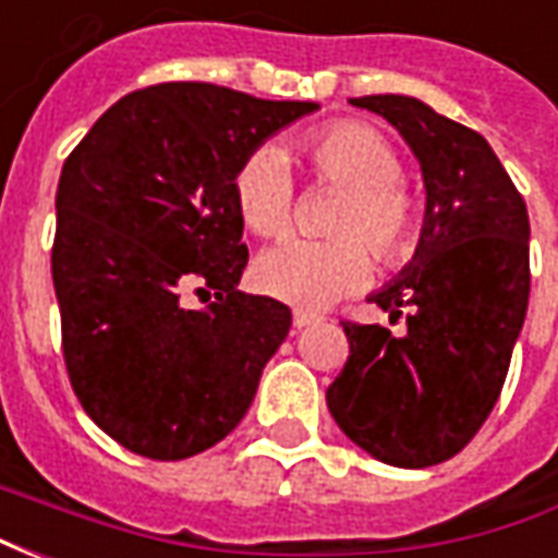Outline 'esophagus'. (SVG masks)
<instances>
[{
	"label": "esophagus",
	"mask_w": 558,
	"mask_h": 558,
	"mask_svg": "<svg viewBox=\"0 0 558 558\" xmlns=\"http://www.w3.org/2000/svg\"><path fill=\"white\" fill-rule=\"evenodd\" d=\"M316 316L314 314H304V311H295V316H292V331H302V328L314 326Z\"/></svg>",
	"instance_id": "obj_1"
}]
</instances>
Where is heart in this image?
<instances>
[{"instance_id":"1","label":"heart","mask_w":558,"mask_h":558,"mask_svg":"<svg viewBox=\"0 0 558 558\" xmlns=\"http://www.w3.org/2000/svg\"><path fill=\"white\" fill-rule=\"evenodd\" d=\"M302 155L316 179L350 187L331 232L338 239H292L256 259L259 290L302 311H323L362 290L374 275V254L386 266L410 263L421 239L418 203L403 191V158L395 143L367 122H335L302 140ZM239 218L263 239L292 227L295 179L287 151L259 146L232 175Z\"/></svg>"}]
</instances>
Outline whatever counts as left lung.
<instances>
[{"instance_id":"obj_1","label":"left lung","mask_w":558,"mask_h":558,"mask_svg":"<svg viewBox=\"0 0 558 558\" xmlns=\"http://www.w3.org/2000/svg\"><path fill=\"white\" fill-rule=\"evenodd\" d=\"M383 116L418 158L427 206L412 263L371 295L407 335L343 323L350 359L328 386L338 427L400 469L436 466L499 400L529 304V215L478 131L418 98H350Z\"/></svg>"}]
</instances>
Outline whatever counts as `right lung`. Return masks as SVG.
I'll list each match as a JSON object with an SVG mask.
<instances>
[{
    "label": "right lung",
    "instance_id": "right-lung-1",
    "mask_svg": "<svg viewBox=\"0 0 558 558\" xmlns=\"http://www.w3.org/2000/svg\"><path fill=\"white\" fill-rule=\"evenodd\" d=\"M314 110L160 83L116 101L68 155L53 239L62 352L83 410L128 451L184 460L244 418L292 314L235 290L247 247L232 175ZM187 291L216 302L187 312Z\"/></svg>",
    "mask_w": 558,
    "mask_h": 558
}]
</instances>
